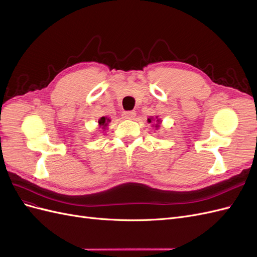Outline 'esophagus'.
I'll return each mask as SVG.
<instances>
[{
  "label": "esophagus",
  "instance_id": "obj_1",
  "mask_svg": "<svg viewBox=\"0 0 257 257\" xmlns=\"http://www.w3.org/2000/svg\"><path fill=\"white\" fill-rule=\"evenodd\" d=\"M135 114H136V112L134 111V110H128V111H123V113H122V115H123V118L124 119H133L134 116H135Z\"/></svg>",
  "mask_w": 257,
  "mask_h": 257
}]
</instances>
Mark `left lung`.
<instances>
[{"label":"left lung","mask_w":257,"mask_h":257,"mask_svg":"<svg viewBox=\"0 0 257 257\" xmlns=\"http://www.w3.org/2000/svg\"><path fill=\"white\" fill-rule=\"evenodd\" d=\"M148 122L151 123V119H148ZM155 127H159V124H155Z\"/></svg>","instance_id":"obj_1"}]
</instances>
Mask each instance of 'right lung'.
I'll use <instances>...</instances> for the list:
<instances>
[{"label":"right lung","mask_w":257,"mask_h":257,"mask_svg":"<svg viewBox=\"0 0 257 257\" xmlns=\"http://www.w3.org/2000/svg\"><path fill=\"white\" fill-rule=\"evenodd\" d=\"M108 122H110V120H109V119H107V118H105V116H102V118H100V119L98 120V124H99V125H102L103 127L107 126Z\"/></svg>","instance_id":"obj_1"}]
</instances>
